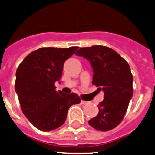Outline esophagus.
<instances>
[{"label": "esophagus", "instance_id": "34e87169", "mask_svg": "<svg viewBox=\"0 0 155 155\" xmlns=\"http://www.w3.org/2000/svg\"><path fill=\"white\" fill-rule=\"evenodd\" d=\"M87 103H88V102H87L86 101H84V100H82V101H81V104H83V105H85V104H87Z\"/></svg>", "mask_w": 155, "mask_h": 155}]
</instances>
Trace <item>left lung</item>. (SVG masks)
<instances>
[{
    "mask_svg": "<svg viewBox=\"0 0 155 155\" xmlns=\"http://www.w3.org/2000/svg\"><path fill=\"white\" fill-rule=\"evenodd\" d=\"M75 55L88 60L93 69V84L103 90L99 113L88 121L93 128L106 132L122 122L133 97V77L128 63L114 49L102 45L81 48Z\"/></svg>",
    "mask_w": 155,
    "mask_h": 155,
    "instance_id": "obj_1",
    "label": "left lung"
}]
</instances>
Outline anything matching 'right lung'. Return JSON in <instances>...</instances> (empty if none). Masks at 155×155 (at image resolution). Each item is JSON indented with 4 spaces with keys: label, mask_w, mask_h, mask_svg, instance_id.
I'll return each mask as SVG.
<instances>
[{
    "label": "right lung",
    "mask_w": 155,
    "mask_h": 155,
    "mask_svg": "<svg viewBox=\"0 0 155 155\" xmlns=\"http://www.w3.org/2000/svg\"><path fill=\"white\" fill-rule=\"evenodd\" d=\"M78 47L41 48L23 59L16 71L15 91L22 113L41 131L49 132L62 126L71 106L81 101L76 93L56 91L54 84L62 75L66 60Z\"/></svg>",
    "instance_id": "right-lung-1"
}]
</instances>
